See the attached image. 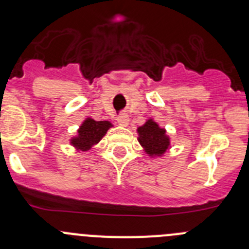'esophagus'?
<instances>
[{"label": "esophagus", "instance_id": "1", "mask_svg": "<svg viewBox=\"0 0 249 249\" xmlns=\"http://www.w3.org/2000/svg\"><path fill=\"white\" fill-rule=\"evenodd\" d=\"M117 122L120 126H127L129 125V117L126 114H120L119 117L117 118Z\"/></svg>", "mask_w": 249, "mask_h": 249}]
</instances>
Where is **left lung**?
Instances as JSON below:
<instances>
[{"mask_svg":"<svg viewBox=\"0 0 249 249\" xmlns=\"http://www.w3.org/2000/svg\"><path fill=\"white\" fill-rule=\"evenodd\" d=\"M137 134L140 144L149 157H161L171 148V142L166 130L160 127L159 124L153 119H148L142 126L137 127Z\"/></svg>","mask_w":249,"mask_h":249,"instance_id":"left-lung-1","label":"left lung"}]
</instances>
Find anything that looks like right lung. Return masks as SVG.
Wrapping results in <instances>:
<instances>
[{
  "instance_id": "add662e5",
  "label": "right lung",
  "mask_w": 249,
  "mask_h": 249,
  "mask_svg": "<svg viewBox=\"0 0 249 249\" xmlns=\"http://www.w3.org/2000/svg\"><path fill=\"white\" fill-rule=\"evenodd\" d=\"M112 126V123L108 120L96 122L92 118H87L80 124L76 136L70 140V143L73 145L76 150L87 152L92 145L97 144Z\"/></svg>"
}]
</instances>
